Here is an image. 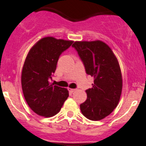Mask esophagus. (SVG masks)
Instances as JSON below:
<instances>
[{"instance_id":"obj_1","label":"esophagus","mask_w":146,"mask_h":146,"mask_svg":"<svg viewBox=\"0 0 146 146\" xmlns=\"http://www.w3.org/2000/svg\"><path fill=\"white\" fill-rule=\"evenodd\" d=\"M68 91H69L71 93H73V92H74L75 90V89H73V88H68Z\"/></svg>"}]
</instances>
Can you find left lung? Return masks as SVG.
<instances>
[{
	"label": "left lung",
	"mask_w": 146,
	"mask_h": 146,
	"mask_svg": "<svg viewBox=\"0 0 146 146\" xmlns=\"http://www.w3.org/2000/svg\"><path fill=\"white\" fill-rule=\"evenodd\" d=\"M86 74L94 78L87 99L80 104L82 113L88 119L98 121L109 115L117 107L122 90L121 69L117 58L106 43L100 40L75 42Z\"/></svg>",
	"instance_id": "1"
}]
</instances>
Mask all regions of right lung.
Masks as SVG:
<instances>
[{"label": "right lung", "instance_id": "add662e5", "mask_svg": "<svg viewBox=\"0 0 146 146\" xmlns=\"http://www.w3.org/2000/svg\"><path fill=\"white\" fill-rule=\"evenodd\" d=\"M73 42L46 37L40 40L27 56L22 71V88L27 104L38 115L54 116L68 98L67 89L50 82L60 55Z\"/></svg>", "mask_w": 146, "mask_h": 146}]
</instances>
